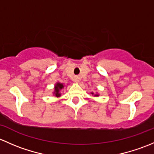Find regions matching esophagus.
<instances>
[{
    "label": "esophagus",
    "instance_id": "34e87169",
    "mask_svg": "<svg viewBox=\"0 0 154 154\" xmlns=\"http://www.w3.org/2000/svg\"><path fill=\"white\" fill-rule=\"evenodd\" d=\"M74 81H75V82H79V77H75V79H74Z\"/></svg>",
    "mask_w": 154,
    "mask_h": 154
}]
</instances>
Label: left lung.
I'll use <instances>...</instances> for the list:
<instances>
[{
  "label": "left lung",
  "instance_id": "8db88e82",
  "mask_svg": "<svg viewBox=\"0 0 154 154\" xmlns=\"http://www.w3.org/2000/svg\"><path fill=\"white\" fill-rule=\"evenodd\" d=\"M92 94H93V93H92ZM95 96H98V95L96 94V95H95Z\"/></svg>",
  "mask_w": 154,
  "mask_h": 154
}]
</instances>
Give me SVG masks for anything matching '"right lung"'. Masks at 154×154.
Segmentation results:
<instances>
[{
  "label": "right lung",
  "instance_id": "right-lung-1",
  "mask_svg": "<svg viewBox=\"0 0 154 154\" xmlns=\"http://www.w3.org/2000/svg\"><path fill=\"white\" fill-rule=\"evenodd\" d=\"M63 88H64L63 84H60V83L56 84V85H55V93H54L55 94V96L58 97V96H61V94L59 93V91L60 90H61Z\"/></svg>",
  "mask_w": 154,
  "mask_h": 154
}]
</instances>
